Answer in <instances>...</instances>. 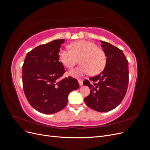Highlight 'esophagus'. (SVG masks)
<instances>
[{"instance_id": "obj_1", "label": "esophagus", "mask_w": 150, "mask_h": 150, "mask_svg": "<svg viewBox=\"0 0 150 150\" xmlns=\"http://www.w3.org/2000/svg\"><path fill=\"white\" fill-rule=\"evenodd\" d=\"M78 82H79V86H83V81H82V79H79L78 80Z\"/></svg>"}]
</instances>
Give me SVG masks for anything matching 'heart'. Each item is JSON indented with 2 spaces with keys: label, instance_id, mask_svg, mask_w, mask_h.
Segmentation results:
<instances>
[{
  "label": "heart",
  "instance_id": "b5f03b06",
  "mask_svg": "<svg viewBox=\"0 0 150 150\" xmlns=\"http://www.w3.org/2000/svg\"><path fill=\"white\" fill-rule=\"evenodd\" d=\"M70 51L61 49L59 59L62 64L68 69L73 67L79 61L81 65L69 71L68 74L74 78H79L89 73L95 76L103 71L106 64V56L103 50L96 44L82 40L71 43Z\"/></svg>",
  "mask_w": 150,
  "mask_h": 150
}]
</instances>
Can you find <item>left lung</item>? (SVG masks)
I'll return each instance as SVG.
<instances>
[{
  "mask_svg": "<svg viewBox=\"0 0 150 150\" xmlns=\"http://www.w3.org/2000/svg\"><path fill=\"white\" fill-rule=\"evenodd\" d=\"M101 42L107 57L106 66L101 73L83 82L91 89L84 101L95 111L108 112L118 106L125 96L129 83L128 61L121 49L107 42Z\"/></svg>",
  "mask_w": 150,
  "mask_h": 150,
  "instance_id": "8db88e82",
  "label": "left lung"
}]
</instances>
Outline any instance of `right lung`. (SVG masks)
Here are the masks:
<instances>
[{
  "instance_id": "add662e5",
  "label": "right lung",
  "mask_w": 150,
  "mask_h": 150,
  "mask_svg": "<svg viewBox=\"0 0 150 150\" xmlns=\"http://www.w3.org/2000/svg\"><path fill=\"white\" fill-rule=\"evenodd\" d=\"M64 40H54L36 47L26 54L22 66L25 96L32 107L43 114L62 110L69 93L79 87L78 80L71 76L59 79L66 72L58 55Z\"/></svg>"
}]
</instances>
